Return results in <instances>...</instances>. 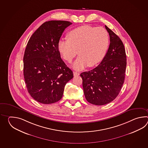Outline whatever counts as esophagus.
Returning a JSON list of instances; mask_svg holds the SVG:
<instances>
[{"instance_id":"34e87169","label":"esophagus","mask_w":148,"mask_h":148,"mask_svg":"<svg viewBox=\"0 0 148 148\" xmlns=\"http://www.w3.org/2000/svg\"><path fill=\"white\" fill-rule=\"evenodd\" d=\"M73 75H74V76H78V75H80V73H77V72L73 71Z\"/></svg>"}]
</instances>
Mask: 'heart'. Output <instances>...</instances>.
<instances>
[{
    "label": "heart",
    "instance_id": "obj_1",
    "mask_svg": "<svg viewBox=\"0 0 148 148\" xmlns=\"http://www.w3.org/2000/svg\"><path fill=\"white\" fill-rule=\"evenodd\" d=\"M109 44L107 31L103 27L82 25L68 33L67 39L58 42V49L64 60L71 62L78 54L79 56L73 63L76 70L86 66H96L104 58Z\"/></svg>",
    "mask_w": 148,
    "mask_h": 148
}]
</instances>
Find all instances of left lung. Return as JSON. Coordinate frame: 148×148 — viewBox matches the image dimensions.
<instances>
[{
    "label": "left lung",
    "mask_w": 148,
    "mask_h": 148,
    "mask_svg": "<svg viewBox=\"0 0 148 148\" xmlns=\"http://www.w3.org/2000/svg\"><path fill=\"white\" fill-rule=\"evenodd\" d=\"M105 28L110 38L107 53L97 67L80 75L86 100L96 105L110 103L116 98L125 75L126 56L123 42L106 25Z\"/></svg>",
    "instance_id": "obj_1"
}]
</instances>
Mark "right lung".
<instances>
[{
  "label": "right lung",
  "instance_id": "right-lung-1",
  "mask_svg": "<svg viewBox=\"0 0 148 148\" xmlns=\"http://www.w3.org/2000/svg\"><path fill=\"white\" fill-rule=\"evenodd\" d=\"M71 24L65 21L44 23L26 45L23 58L25 84L32 97L42 104L60 101L66 83L73 77L58 49L62 33Z\"/></svg>",
  "mask_w": 148,
  "mask_h": 148
}]
</instances>
